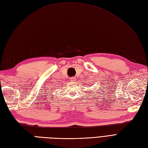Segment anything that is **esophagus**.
I'll return each instance as SVG.
<instances>
[{"label": "esophagus", "instance_id": "34e87169", "mask_svg": "<svg viewBox=\"0 0 148 148\" xmlns=\"http://www.w3.org/2000/svg\"><path fill=\"white\" fill-rule=\"evenodd\" d=\"M76 78L75 77H72L70 78V81H72V82H74V81H76Z\"/></svg>", "mask_w": 148, "mask_h": 148}]
</instances>
